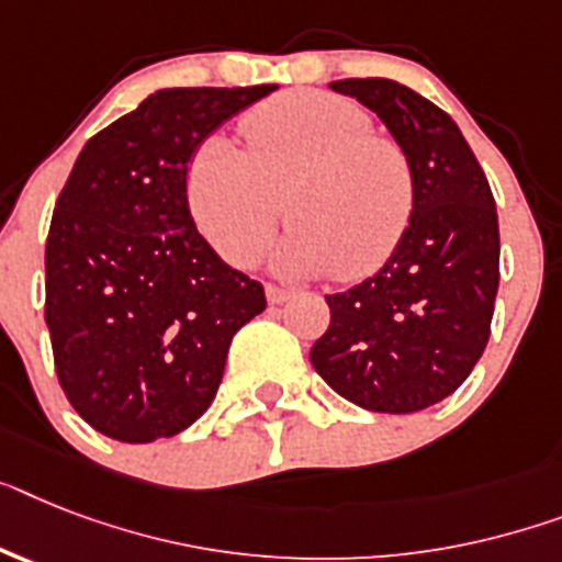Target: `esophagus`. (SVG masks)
<instances>
[{
	"label": "esophagus",
	"mask_w": 562,
	"mask_h": 562,
	"mask_svg": "<svg viewBox=\"0 0 562 562\" xmlns=\"http://www.w3.org/2000/svg\"><path fill=\"white\" fill-rule=\"evenodd\" d=\"M292 299V290H284V286H276V284H267V301L270 304H284V301Z\"/></svg>",
	"instance_id": "1"
}]
</instances>
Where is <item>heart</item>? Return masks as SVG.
<instances>
[{"label": "heart", "instance_id": "1", "mask_svg": "<svg viewBox=\"0 0 562 562\" xmlns=\"http://www.w3.org/2000/svg\"><path fill=\"white\" fill-rule=\"evenodd\" d=\"M240 134L247 155L212 134L183 178L194 226L226 263L258 261L284 209L295 226L278 263L290 272L364 278L396 252L414 215V169L405 148L373 132L368 111L290 91L247 111Z\"/></svg>", "mask_w": 562, "mask_h": 562}]
</instances>
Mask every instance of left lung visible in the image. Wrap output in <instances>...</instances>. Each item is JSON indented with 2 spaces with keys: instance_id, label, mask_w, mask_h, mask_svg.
<instances>
[{
  "instance_id": "8db88e82",
  "label": "left lung",
  "mask_w": 562,
  "mask_h": 562,
  "mask_svg": "<svg viewBox=\"0 0 562 562\" xmlns=\"http://www.w3.org/2000/svg\"><path fill=\"white\" fill-rule=\"evenodd\" d=\"M379 114L414 169L416 203L396 252L327 295L330 327L310 350L324 382L375 414H416L451 396L480 361L499 286L488 178L459 125L396 80L330 82Z\"/></svg>"
}]
</instances>
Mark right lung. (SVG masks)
I'll return each instance as SVG.
<instances>
[{
    "mask_svg": "<svg viewBox=\"0 0 562 562\" xmlns=\"http://www.w3.org/2000/svg\"><path fill=\"white\" fill-rule=\"evenodd\" d=\"M278 86L164 88L82 146L50 217L45 324L74 411L120 442L187 430L212 405L263 286L192 221L187 164Z\"/></svg>",
    "mask_w": 562,
    "mask_h": 562,
    "instance_id": "obj_1",
    "label": "right lung"
}]
</instances>
